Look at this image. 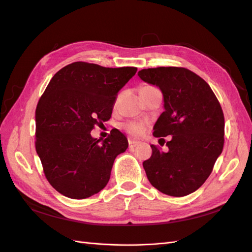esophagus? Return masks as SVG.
<instances>
[{"label":"esophagus","mask_w":252,"mask_h":252,"mask_svg":"<svg viewBox=\"0 0 252 252\" xmlns=\"http://www.w3.org/2000/svg\"><path fill=\"white\" fill-rule=\"evenodd\" d=\"M128 144H129V148H134L135 146H138L139 142L138 141H134V140H129Z\"/></svg>","instance_id":"1"}]
</instances>
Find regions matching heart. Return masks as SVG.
Wrapping results in <instances>:
<instances>
[{
	"mask_svg": "<svg viewBox=\"0 0 252 252\" xmlns=\"http://www.w3.org/2000/svg\"><path fill=\"white\" fill-rule=\"evenodd\" d=\"M124 129L133 136H141L146 130V124L142 122H129L124 125Z\"/></svg>",
	"mask_w": 252,
	"mask_h": 252,
	"instance_id": "b5f03b06",
	"label": "heart"
}]
</instances>
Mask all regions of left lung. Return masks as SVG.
<instances>
[{
  "mask_svg": "<svg viewBox=\"0 0 252 252\" xmlns=\"http://www.w3.org/2000/svg\"><path fill=\"white\" fill-rule=\"evenodd\" d=\"M139 77L161 89L164 111L154 135L166 143L163 152L151 145L152 155L143 162L150 184L167 195L185 196L199 189L210 175L224 146L222 107L201 77L182 67L142 69Z\"/></svg>",
  "mask_w": 252,
  "mask_h": 252,
  "instance_id": "1",
  "label": "left lung"
}]
</instances>
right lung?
I'll use <instances>...</instances> for the list:
<instances>
[{"label":"right lung","instance_id":"add662e5","mask_svg":"<svg viewBox=\"0 0 252 252\" xmlns=\"http://www.w3.org/2000/svg\"><path fill=\"white\" fill-rule=\"evenodd\" d=\"M136 70L74 62L50 80L35 109V149L45 177L61 194L82 200L107 185L128 141L118 129L102 143L90 131L111 118L118 93Z\"/></svg>","mask_w":252,"mask_h":252}]
</instances>
